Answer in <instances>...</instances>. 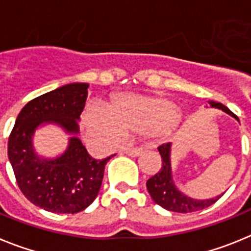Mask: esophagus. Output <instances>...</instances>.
<instances>
[{
  "instance_id": "34e87169",
  "label": "esophagus",
  "mask_w": 251,
  "mask_h": 251,
  "mask_svg": "<svg viewBox=\"0 0 251 251\" xmlns=\"http://www.w3.org/2000/svg\"><path fill=\"white\" fill-rule=\"evenodd\" d=\"M123 152L130 157H137L142 153L141 148H124Z\"/></svg>"
}]
</instances>
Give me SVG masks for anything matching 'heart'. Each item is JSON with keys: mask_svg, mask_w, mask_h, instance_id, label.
I'll return each instance as SVG.
<instances>
[{"mask_svg": "<svg viewBox=\"0 0 251 251\" xmlns=\"http://www.w3.org/2000/svg\"><path fill=\"white\" fill-rule=\"evenodd\" d=\"M181 119V112L172 99L123 94L113 99L106 109L89 106L83 115V128L90 141L101 143H114L122 136L130 134L163 141L178 129Z\"/></svg>", "mask_w": 251, "mask_h": 251, "instance_id": "heart-1", "label": "heart"}]
</instances>
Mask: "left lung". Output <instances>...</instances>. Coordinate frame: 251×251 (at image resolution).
I'll list each match as a JSON object with an SVG mask.
<instances>
[{
	"label": "left lung",
	"instance_id": "1",
	"mask_svg": "<svg viewBox=\"0 0 251 251\" xmlns=\"http://www.w3.org/2000/svg\"><path fill=\"white\" fill-rule=\"evenodd\" d=\"M210 105L214 108L224 110L227 114L232 115L238 119V117L231 112V110L221 103H215L210 101ZM239 121V119H238ZM158 152L162 158L161 170L157 172L154 176L151 177L147 181V190L150 192L151 197L157 205L162 206L168 211L181 212V214H187V212H194L202 210V208L211 206L212 203L216 202L221 196H217L210 200H194L191 197H187L186 195L181 194L175 186L174 179H172V174H171V143H163L158 147Z\"/></svg>",
	"mask_w": 251,
	"mask_h": 251
}]
</instances>
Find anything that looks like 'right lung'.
<instances>
[{"instance_id": "right-lung-1", "label": "right lung", "mask_w": 251, "mask_h": 251, "mask_svg": "<svg viewBox=\"0 0 251 251\" xmlns=\"http://www.w3.org/2000/svg\"><path fill=\"white\" fill-rule=\"evenodd\" d=\"M88 84L74 83L28 101L17 115L8 137V159L16 182L28 201L56 214H76L98 196L104 168L110 157L94 159L77 137L55 159H40L32 150V136L40 124L56 123L76 134L88 97Z\"/></svg>"}]
</instances>
